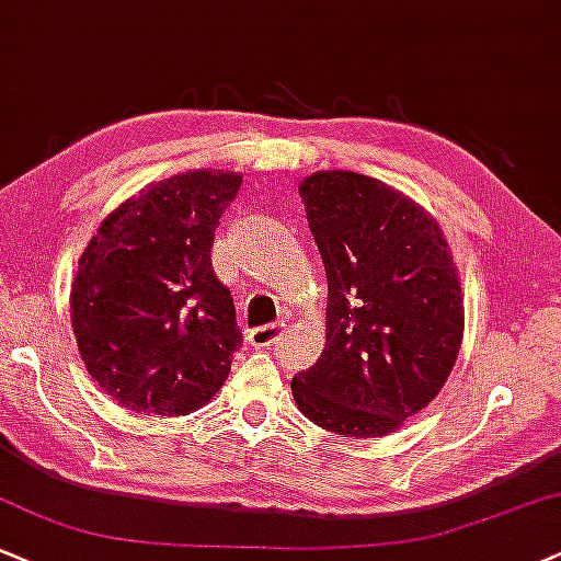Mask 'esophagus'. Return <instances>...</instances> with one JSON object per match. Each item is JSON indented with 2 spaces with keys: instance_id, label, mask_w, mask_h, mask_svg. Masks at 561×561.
Here are the masks:
<instances>
[{
  "instance_id": "1",
  "label": "esophagus",
  "mask_w": 561,
  "mask_h": 561,
  "mask_svg": "<svg viewBox=\"0 0 561 561\" xmlns=\"http://www.w3.org/2000/svg\"><path fill=\"white\" fill-rule=\"evenodd\" d=\"M247 337H249V343L254 345V348L275 345V343H280V337H283V324H262V328L249 330Z\"/></svg>"
}]
</instances>
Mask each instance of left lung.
<instances>
[{"label":"left lung","mask_w":561,"mask_h":561,"mask_svg":"<svg viewBox=\"0 0 561 561\" xmlns=\"http://www.w3.org/2000/svg\"><path fill=\"white\" fill-rule=\"evenodd\" d=\"M301 203L328 273L324 351L291 379L299 411L343 437L398 432L445 387L466 307L437 218L356 171L304 176Z\"/></svg>","instance_id":"left-lung-1"}]
</instances>
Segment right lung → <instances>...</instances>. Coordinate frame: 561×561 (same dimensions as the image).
<instances>
[{"label": "right lung", "instance_id": "add662e5", "mask_svg": "<svg viewBox=\"0 0 561 561\" xmlns=\"http://www.w3.org/2000/svg\"><path fill=\"white\" fill-rule=\"evenodd\" d=\"M241 174L195 169L114 207L78 262L69 296L88 375L135 413L186 416L224 387L241 345L231 291L210 262Z\"/></svg>", "mask_w": 561, "mask_h": 561}]
</instances>
